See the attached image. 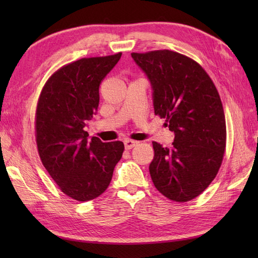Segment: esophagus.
Masks as SVG:
<instances>
[{"mask_svg": "<svg viewBox=\"0 0 258 258\" xmlns=\"http://www.w3.org/2000/svg\"><path fill=\"white\" fill-rule=\"evenodd\" d=\"M123 144L124 147H126V150H131V148H134L138 144V141H134V140L131 139H126L123 141Z\"/></svg>", "mask_w": 258, "mask_h": 258, "instance_id": "34e87169", "label": "esophagus"}]
</instances>
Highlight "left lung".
Returning a JSON list of instances; mask_svg holds the SVG:
<instances>
[{"mask_svg":"<svg viewBox=\"0 0 258 258\" xmlns=\"http://www.w3.org/2000/svg\"><path fill=\"white\" fill-rule=\"evenodd\" d=\"M131 56L151 81L155 115L175 135L170 148L153 142L152 181L170 200H192L215 178L226 151L220 95L205 69L185 54L162 49Z\"/></svg>","mask_w":258,"mask_h":258,"instance_id":"obj_1","label":"left lung"}]
</instances>
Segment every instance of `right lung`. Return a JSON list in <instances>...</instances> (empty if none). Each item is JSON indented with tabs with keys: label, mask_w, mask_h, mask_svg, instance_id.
<instances>
[{
	"label": "right lung",
	"mask_w": 258,
	"mask_h": 258,
	"mask_svg": "<svg viewBox=\"0 0 258 258\" xmlns=\"http://www.w3.org/2000/svg\"><path fill=\"white\" fill-rule=\"evenodd\" d=\"M121 52L82 58L53 72L35 112V140L43 166L59 189L77 201L102 195L124 150L120 141L88 139L85 126L99 106V87Z\"/></svg>",
	"instance_id": "add662e5"
}]
</instances>
